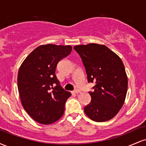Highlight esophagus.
<instances>
[{
  "label": "esophagus",
  "instance_id": "34e87169",
  "mask_svg": "<svg viewBox=\"0 0 146 146\" xmlns=\"http://www.w3.org/2000/svg\"><path fill=\"white\" fill-rule=\"evenodd\" d=\"M80 91L79 90H75L73 91V93H76V94H78V93H80Z\"/></svg>",
  "mask_w": 146,
  "mask_h": 146
}]
</instances>
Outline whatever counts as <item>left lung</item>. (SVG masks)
Masks as SVG:
<instances>
[{"label": "left lung", "instance_id": "left-lung-1", "mask_svg": "<svg viewBox=\"0 0 146 146\" xmlns=\"http://www.w3.org/2000/svg\"><path fill=\"white\" fill-rule=\"evenodd\" d=\"M73 48L81 58L88 82L95 84L93 91L88 92L91 101L84 107L85 114L97 122L111 119L121 109L128 89L121 60L102 44L78 45Z\"/></svg>", "mask_w": 146, "mask_h": 146}]
</instances>
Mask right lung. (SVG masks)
I'll return each mask as SVG.
<instances>
[{"label": "right lung", "mask_w": 146, "mask_h": 146, "mask_svg": "<svg viewBox=\"0 0 146 146\" xmlns=\"http://www.w3.org/2000/svg\"><path fill=\"white\" fill-rule=\"evenodd\" d=\"M71 51L69 45H41L19 68L18 88L22 105L38 123L50 124L63 115L65 103L71 94L60 86L55 73L58 63Z\"/></svg>", "instance_id": "1"}]
</instances>
